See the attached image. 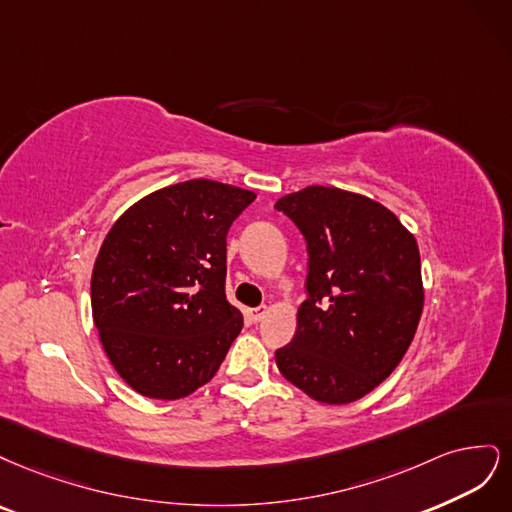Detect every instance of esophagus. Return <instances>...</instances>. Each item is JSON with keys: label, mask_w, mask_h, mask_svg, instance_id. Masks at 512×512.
Instances as JSON below:
<instances>
[{"label": "esophagus", "mask_w": 512, "mask_h": 512, "mask_svg": "<svg viewBox=\"0 0 512 512\" xmlns=\"http://www.w3.org/2000/svg\"><path fill=\"white\" fill-rule=\"evenodd\" d=\"M266 315H268V306H257V308H251V310H249V317H251V321H255V323H259Z\"/></svg>", "instance_id": "esophagus-1"}]
</instances>
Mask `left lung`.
Returning a JSON list of instances; mask_svg holds the SVG:
<instances>
[{"label": "left lung", "mask_w": 512, "mask_h": 512, "mask_svg": "<svg viewBox=\"0 0 512 512\" xmlns=\"http://www.w3.org/2000/svg\"><path fill=\"white\" fill-rule=\"evenodd\" d=\"M308 249V298L276 351L289 383L323 404L364 398L398 368L423 310L415 236L383 204L312 185L276 202Z\"/></svg>", "instance_id": "1"}]
</instances>
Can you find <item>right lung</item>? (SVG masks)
Here are the masks:
<instances>
[{
	"label": "right lung",
	"instance_id": "right-lung-1",
	"mask_svg": "<svg viewBox=\"0 0 512 512\" xmlns=\"http://www.w3.org/2000/svg\"><path fill=\"white\" fill-rule=\"evenodd\" d=\"M253 200L187 180L142 197L108 232L91 276L93 321L114 370L146 398L206 385L240 334V310L225 298V238Z\"/></svg>",
	"mask_w": 512,
	"mask_h": 512
}]
</instances>
